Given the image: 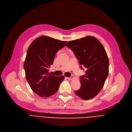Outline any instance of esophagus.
I'll return each mask as SVG.
<instances>
[{
    "mask_svg": "<svg viewBox=\"0 0 132 132\" xmlns=\"http://www.w3.org/2000/svg\"><path fill=\"white\" fill-rule=\"evenodd\" d=\"M67 79H68L69 80H72L73 78H74V77L73 76H71V77H67Z\"/></svg>",
    "mask_w": 132,
    "mask_h": 132,
    "instance_id": "esophagus-1",
    "label": "esophagus"
}]
</instances>
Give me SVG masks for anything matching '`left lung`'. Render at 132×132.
Here are the masks:
<instances>
[{"mask_svg":"<svg viewBox=\"0 0 132 132\" xmlns=\"http://www.w3.org/2000/svg\"><path fill=\"white\" fill-rule=\"evenodd\" d=\"M74 53L80 68L86 69L80 76L81 87L75 91L87 100L95 97L102 90L109 72V61L105 48L99 41L91 36L69 41L66 45Z\"/></svg>","mask_w":132,"mask_h":132,"instance_id":"1","label":"left lung"}]
</instances>
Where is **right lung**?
Returning <instances> with one entry per match:
<instances>
[{
	"label": "right lung",
	"mask_w": 132,
	"mask_h": 132,
	"mask_svg": "<svg viewBox=\"0 0 132 132\" xmlns=\"http://www.w3.org/2000/svg\"><path fill=\"white\" fill-rule=\"evenodd\" d=\"M67 41L47 36L34 40L29 46L24 64L26 79L32 91L43 97L50 96L58 91L64 76H56L48 73L56 53Z\"/></svg>",
	"instance_id": "add662e5"
}]
</instances>
